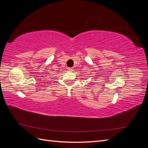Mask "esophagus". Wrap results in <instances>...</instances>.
I'll return each instance as SVG.
<instances>
[{
  "label": "esophagus",
  "instance_id": "1",
  "mask_svg": "<svg viewBox=\"0 0 148 148\" xmlns=\"http://www.w3.org/2000/svg\"><path fill=\"white\" fill-rule=\"evenodd\" d=\"M68 70H70V71H73V68H69V67L68 68Z\"/></svg>",
  "mask_w": 148,
  "mask_h": 148
}]
</instances>
